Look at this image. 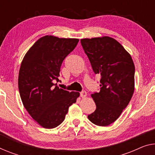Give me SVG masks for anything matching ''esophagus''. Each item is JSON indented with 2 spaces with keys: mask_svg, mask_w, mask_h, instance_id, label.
Returning a JSON list of instances; mask_svg holds the SVG:
<instances>
[{
  "mask_svg": "<svg viewBox=\"0 0 155 155\" xmlns=\"http://www.w3.org/2000/svg\"><path fill=\"white\" fill-rule=\"evenodd\" d=\"M80 94H81V97L82 98H85V97L87 96V92L85 91H82V92H81Z\"/></svg>",
  "mask_w": 155,
  "mask_h": 155,
  "instance_id": "esophagus-1",
  "label": "esophagus"
}]
</instances>
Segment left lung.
I'll use <instances>...</instances> for the list:
<instances>
[{"label":"left lung","mask_w":155,"mask_h":155,"mask_svg":"<svg viewBox=\"0 0 155 155\" xmlns=\"http://www.w3.org/2000/svg\"><path fill=\"white\" fill-rule=\"evenodd\" d=\"M81 43L94 74L101 76L100 92L91 94L96 110L87 117L96 125L108 126L118 118L133 95L134 64L130 54L110 37L81 39Z\"/></svg>","instance_id":"left-lung-1"}]
</instances>
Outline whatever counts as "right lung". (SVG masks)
Here are the masks:
<instances>
[{
  "label": "right lung",
  "mask_w": 155,
  "mask_h": 155,
  "mask_svg": "<svg viewBox=\"0 0 155 155\" xmlns=\"http://www.w3.org/2000/svg\"><path fill=\"white\" fill-rule=\"evenodd\" d=\"M78 39L46 35L25 55L18 73V86L25 108L42 127L53 129L64 121L69 107L80 94L60 88L62 63L74 49Z\"/></svg>",
  "instance_id": "right-lung-1"
}]
</instances>
